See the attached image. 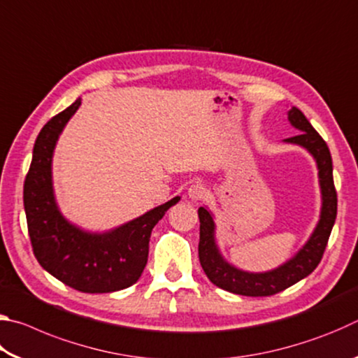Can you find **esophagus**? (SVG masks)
<instances>
[{"mask_svg": "<svg viewBox=\"0 0 358 358\" xmlns=\"http://www.w3.org/2000/svg\"><path fill=\"white\" fill-rule=\"evenodd\" d=\"M205 196H207V187H205L202 183H194L189 186V189H187V197L194 202L202 201Z\"/></svg>", "mask_w": 358, "mask_h": 358, "instance_id": "obj_1", "label": "esophagus"}]
</instances>
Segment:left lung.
<instances>
[{
    "label": "left lung",
    "instance_id": "left-lung-1",
    "mask_svg": "<svg viewBox=\"0 0 358 358\" xmlns=\"http://www.w3.org/2000/svg\"><path fill=\"white\" fill-rule=\"evenodd\" d=\"M287 120L300 132L294 137L284 138V142L300 145V147L308 150V153L314 157L317 164L319 186L320 194H322V207H320L317 226L311 237L292 259H289L287 262L273 270L251 273V271L237 268L222 257L220 248L216 245L215 217L208 208H199L197 213L199 220H201L199 260H201V265L208 280L227 292L246 296L275 295L313 273L324 256L327 241H329L333 224L336 220L338 207L336 189L335 183H333L331 155L324 138L313 128L301 110L292 107L287 112Z\"/></svg>",
    "mask_w": 358,
    "mask_h": 358
}]
</instances>
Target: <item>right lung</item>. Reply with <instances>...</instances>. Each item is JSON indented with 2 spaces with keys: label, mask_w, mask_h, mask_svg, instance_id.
<instances>
[{
  "label": "right lung",
  "mask_w": 358,
  "mask_h": 358,
  "mask_svg": "<svg viewBox=\"0 0 358 358\" xmlns=\"http://www.w3.org/2000/svg\"><path fill=\"white\" fill-rule=\"evenodd\" d=\"M80 104L78 98L41 129L23 185V203L33 252L42 268L80 292L107 294L137 282L148 260L151 230L180 197L108 232H88L66 220L53 192L52 157Z\"/></svg>",
  "instance_id": "right-lung-1"
}]
</instances>
